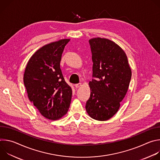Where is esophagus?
<instances>
[{
  "instance_id": "obj_1",
  "label": "esophagus",
  "mask_w": 160,
  "mask_h": 160,
  "mask_svg": "<svg viewBox=\"0 0 160 160\" xmlns=\"http://www.w3.org/2000/svg\"><path fill=\"white\" fill-rule=\"evenodd\" d=\"M81 83H76V84H75L74 85V86H75V88H78L79 87H80L81 86Z\"/></svg>"
}]
</instances>
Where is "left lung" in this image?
Listing matches in <instances>:
<instances>
[{
    "label": "left lung",
    "mask_w": 160,
    "mask_h": 160,
    "mask_svg": "<svg viewBox=\"0 0 160 160\" xmlns=\"http://www.w3.org/2000/svg\"><path fill=\"white\" fill-rule=\"evenodd\" d=\"M92 53V77L89 82L90 95L86 102L88 115L106 121L115 115L125 96L132 72L123 50L106 38L88 40Z\"/></svg>",
    "instance_id": "8db88e82"
}]
</instances>
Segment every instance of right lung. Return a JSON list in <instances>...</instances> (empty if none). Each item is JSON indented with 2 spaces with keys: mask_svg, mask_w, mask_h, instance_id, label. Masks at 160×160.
<instances>
[{
  "mask_svg": "<svg viewBox=\"0 0 160 160\" xmlns=\"http://www.w3.org/2000/svg\"><path fill=\"white\" fill-rule=\"evenodd\" d=\"M70 39L45 45L30 59L23 82L30 101L41 115L58 120L69 109L72 90L63 78L60 61L65 45Z\"/></svg>",
  "mask_w": 160,
  "mask_h": 160,
  "instance_id": "1",
  "label": "right lung"
}]
</instances>
